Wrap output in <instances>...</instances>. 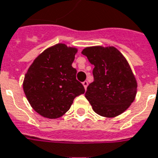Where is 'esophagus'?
Masks as SVG:
<instances>
[{"mask_svg":"<svg viewBox=\"0 0 158 158\" xmlns=\"http://www.w3.org/2000/svg\"><path fill=\"white\" fill-rule=\"evenodd\" d=\"M82 85H83L84 88H85V90H86V87H87V86H88V82H87L86 81H83V82H82Z\"/></svg>","mask_w":158,"mask_h":158,"instance_id":"esophagus-1","label":"esophagus"}]
</instances>
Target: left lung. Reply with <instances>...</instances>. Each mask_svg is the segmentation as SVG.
Wrapping results in <instances>:
<instances>
[{
	"mask_svg": "<svg viewBox=\"0 0 158 158\" xmlns=\"http://www.w3.org/2000/svg\"><path fill=\"white\" fill-rule=\"evenodd\" d=\"M81 53L94 65V81L85 93L93 111L105 117L122 114L135 100L137 88L127 59L114 47H86Z\"/></svg>",
	"mask_w": 158,
	"mask_h": 158,
	"instance_id": "left-lung-1",
	"label": "left lung"
}]
</instances>
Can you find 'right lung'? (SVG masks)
Here are the masks:
<instances>
[{"label": "right lung", "mask_w": 158, "mask_h": 158, "mask_svg": "<svg viewBox=\"0 0 158 158\" xmlns=\"http://www.w3.org/2000/svg\"><path fill=\"white\" fill-rule=\"evenodd\" d=\"M76 47L56 44L35 58L25 75L23 90L30 105L38 114L50 119L63 116L75 97L85 92L72 64Z\"/></svg>", "instance_id": "add662e5"}]
</instances>
